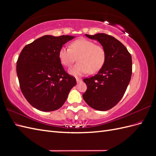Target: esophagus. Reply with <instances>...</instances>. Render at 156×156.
<instances>
[{"mask_svg": "<svg viewBox=\"0 0 156 156\" xmlns=\"http://www.w3.org/2000/svg\"><path fill=\"white\" fill-rule=\"evenodd\" d=\"M76 81H77V83H80V82H81V81H82V79H81L77 78V79H76Z\"/></svg>", "mask_w": 156, "mask_h": 156, "instance_id": "1", "label": "esophagus"}]
</instances>
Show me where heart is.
<instances>
[{
    "mask_svg": "<svg viewBox=\"0 0 156 156\" xmlns=\"http://www.w3.org/2000/svg\"><path fill=\"white\" fill-rule=\"evenodd\" d=\"M70 48L62 47L59 51L60 62L69 67L78 59L79 62L71 67L68 72L79 77L88 73H95L105 63L106 51L102 45H96L94 41L87 39H79L73 41ZM78 58L77 59V58Z\"/></svg>",
    "mask_w": 156,
    "mask_h": 156,
    "instance_id": "b5f03b06",
    "label": "heart"
}]
</instances>
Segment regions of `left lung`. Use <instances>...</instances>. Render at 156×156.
<instances>
[{
	"mask_svg": "<svg viewBox=\"0 0 156 156\" xmlns=\"http://www.w3.org/2000/svg\"><path fill=\"white\" fill-rule=\"evenodd\" d=\"M85 36L97 40L105 48L106 59L96 75L83 80L87 90L83 98L94 109L107 111L120 101L129 83L131 56L120 41L110 35L98 33Z\"/></svg>",
	"mask_w": 156,
	"mask_h": 156,
	"instance_id": "1",
	"label": "left lung"
}]
</instances>
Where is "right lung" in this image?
I'll return each instance as SVG.
<instances>
[{
  "label": "right lung",
  "mask_w": 156,
  "mask_h": 156,
  "mask_svg": "<svg viewBox=\"0 0 156 156\" xmlns=\"http://www.w3.org/2000/svg\"><path fill=\"white\" fill-rule=\"evenodd\" d=\"M75 36L45 35L21 51L17 62V74L21 92L37 110L53 111L62 107L76 84L61 64L59 51Z\"/></svg>",
  "instance_id": "add662e5"
}]
</instances>
